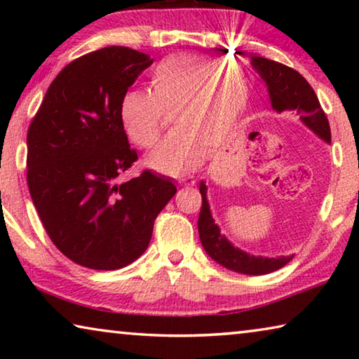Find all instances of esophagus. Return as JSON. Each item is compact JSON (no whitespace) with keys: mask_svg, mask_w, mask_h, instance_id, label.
Here are the masks:
<instances>
[{"mask_svg":"<svg viewBox=\"0 0 359 359\" xmlns=\"http://www.w3.org/2000/svg\"><path fill=\"white\" fill-rule=\"evenodd\" d=\"M177 184L184 187H190V185H194V179L190 177V175H188V177H179Z\"/></svg>","mask_w":359,"mask_h":359,"instance_id":"obj_1","label":"esophagus"}]
</instances>
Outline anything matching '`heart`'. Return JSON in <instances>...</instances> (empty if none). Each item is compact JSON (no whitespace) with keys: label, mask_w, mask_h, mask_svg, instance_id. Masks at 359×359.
<instances>
[{"label":"heart","mask_w":359,"mask_h":359,"mask_svg":"<svg viewBox=\"0 0 359 359\" xmlns=\"http://www.w3.org/2000/svg\"><path fill=\"white\" fill-rule=\"evenodd\" d=\"M247 101L248 83L239 66L204 57H172L151 69L149 92L133 88L121 95L118 114L130 141L150 149L160 139L163 114L171 112L174 131L149 155L147 165L180 175L193 171L205 150L223 144Z\"/></svg>","instance_id":"heart-1"}]
</instances>
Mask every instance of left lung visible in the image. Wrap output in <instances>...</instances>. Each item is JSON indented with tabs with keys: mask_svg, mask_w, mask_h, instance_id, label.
I'll list each match as a JSON object with an SVG mask.
<instances>
[{
	"mask_svg": "<svg viewBox=\"0 0 359 359\" xmlns=\"http://www.w3.org/2000/svg\"><path fill=\"white\" fill-rule=\"evenodd\" d=\"M252 66L266 82L267 90H269L271 104L277 112L294 111L309 128L317 133L326 142H331L330 121H327L311 83L299 72L290 68V66L274 62V60L257 55L252 57ZM199 191L203 196L201 212H199L198 218L199 239H201L204 250L208 252L212 259H215L218 264L228 267L231 271L248 276L269 274V272L280 269L290 263L291 257H252V255L236 248L223 234H220V228L217 226L210 215L209 203L205 198L208 188H205L204 182H201Z\"/></svg>",
	"mask_w": 359,
	"mask_h": 359,
	"instance_id": "obj_1",
	"label": "left lung"
}]
</instances>
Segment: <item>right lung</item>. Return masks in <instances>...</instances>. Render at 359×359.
Instances as JSON below:
<instances>
[{
    "label": "right lung",
    "instance_id": "obj_1",
    "mask_svg": "<svg viewBox=\"0 0 359 359\" xmlns=\"http://www.w3.org/2000/svg\"><path fill=\"white\" fill-rule=\"evenodd\" d=\"M154 63L111 46L71 62L53 79L27 136V182L48 238L88 269L114 271L145 252L154 222L177 188L137 161L120 121L121 95Z\"/></svg>",
    "mask_w": 359,
    "mask_h": 359
}]
</instances>
